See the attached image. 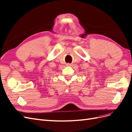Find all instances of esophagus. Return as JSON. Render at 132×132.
<instances>
[{
    "instance_id": "obj_1",
    "label": "esophagus",
    "mask_w": 132,
    "mask_h": 132,
    "mask_svg": "<svg viewBox=\"0 0 132 132\" xmlns=\"http://www.w3.org/2000/svg\"><path fill=\"white\" fill-rule=\"evenodd\" d=\"M67 66H72V64H70V63H68V64H67Z\"/></svg>"
}]
</instances>
